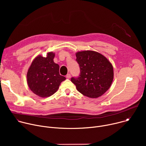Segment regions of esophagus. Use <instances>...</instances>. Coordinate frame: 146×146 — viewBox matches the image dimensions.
I'll return each mask as SVG.
<instances>
[{
	"label": "esophagus",
	"instance_id": "1",
	"mask_svg": "<svg viewBox=\"0 0 146 146\" xmlns=\"http://www.w3.org/2000/svg\"><path fill=\"white\" fill-rule=\"evenodd\" d=\"M70 77H71V76H70V74H68L66 76V78H70Z\"/></svg>",
	"mask_w": 146,
	"mask_h": 146
}]
</instances>
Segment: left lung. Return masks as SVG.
<instances>
[{
  "instance_id": "obj_1",
  "label": "left lung",
  "mask_w": 146,
  "mask_h": 146,
  "mask_svg": "<svg viewBox=\"0 0 146 146\" xmlns=\"http://www.w3.org/2000/svg\"><path fill=\"white\" fill-rule=\"evenodd\" d=\"M76 61L80 74L71 81L78 92L90 98H96L110 87L114 77L113 67L102 54L91 50L77 52Z\"/></svg>"
}]
</instances>
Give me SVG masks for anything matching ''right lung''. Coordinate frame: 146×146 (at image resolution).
<instances>
[{
  "instance_id": "1",
  "label": "right lung",
  "mask_w": 146,
  "mask_h": 146,
  "mask_svg": "<svg viewBox=\"0 0 146 146\" xmlns=\"http://www.w3.org/2000/svg\"><path fill=\"white\" fill-rule=\"evenodd\" d=\"M55 53L47 52L46 57L39 55L32 61L28 70L27 83L36 95L48 97L55 93L66 78L59 74V65L54 62Z\"/></svg>"
}]
</instances>
